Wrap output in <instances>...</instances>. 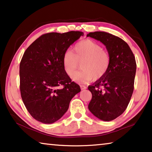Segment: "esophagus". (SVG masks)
<instances>
[{
  "instance_id": "obj_1",
  "label": "esophagus",
  "mask_w": 152,
  "mask_h": 152,
  "mask_svg": "<svg viewBox=\"0 0 152 152\" xmlns=\"http://www.w3.org/2000/svg\"><path fill=\"white\" fill-rule=\"evenodd\" d=\"M86 86H85V85H80V88H81V90H85V89H86Z\"/></svg>"
}]
</instances>
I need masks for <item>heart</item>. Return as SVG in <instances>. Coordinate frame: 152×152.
Wrapping results in <instances>:
<instances>
[{"label": "heart", "instance_id": "obj_1", "mask_svg": "<svg viewBox=\"0 0 152 152\" xmlns=\"http://www.w3.org/2000/svg\"><path fill=\"white\" fill-rule=\"evenodd\" d=\"M73 51L67 50L63 56L65 72L72 77L81 63L82 69L74 76V80L86 83L93 78L98 80L107 74L111 58L102 45L91 39H84L74 45Z\"/></svg>", "mask_w": 152, "mask_h": 152}]
</instances>
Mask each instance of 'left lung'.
Returning a JSON list of instances; mask_svg holds the SVG:
<instances>
[{"instance_id": "1", "label": "left lung", "mask_w": 152, "mask_h": 152, "mask_svg": "<svg viewBox=\"0 0 152 152\" xmlns=\"http://www.w3.org/2000/svg\"><path fill=\"white\" fill-rule=\"evenodd\" d=\"M87 37L102 42L111 58L107 74L88 86L92 99L88 107L99 119L111 121L126 110L131 100L137 68L135 58L128 44L112 34L95 32Z\"/></svg>"}]
</instances>
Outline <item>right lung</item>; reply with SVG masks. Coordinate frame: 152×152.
<instances>
[{"mask_svg": "<svg viewBox=\"0 0 152 152\" xmlns=\"http://www.w3.org/2000/svg\"><path fill=\"white\" fill-rule=\"evenodd\" d=\"M84 33H47L24 52L20 65V92L26 109L35 120L52 124L68 110L80 86L65 72L63 56Z\"/></svg>", "mask_w": 152, "mask_h": 152, "instance_id": "add662e5", "label": "right lung"}]
</instances>
